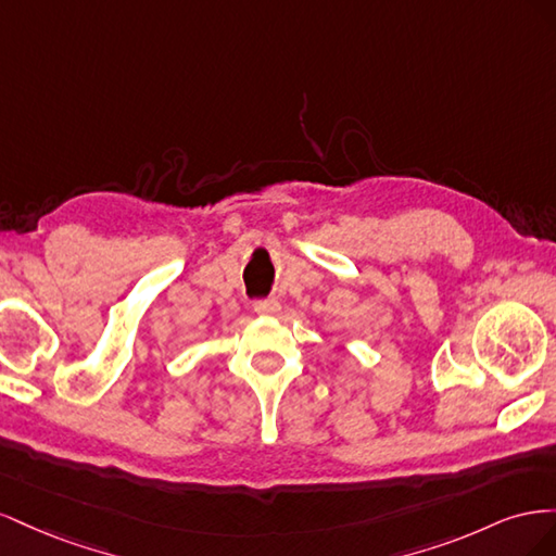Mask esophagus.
Masks as SVG:
<instances>
[{
  "label": "esophagus",
  "instance_id": "1",
  "mask_svg": "<svg viewBox=\"0 0 556 556\" xmlns=\"http://www.w3.org/2000/svg\"><path fill=\"white\" fill-rule=\"evenodd\" d=\"M252 308H255L257 315H276L280 311V304H278V299L268 296V299H257L255 304H252Z\"/></svg>",
  "mask_w": 556,
  "mask_h": 556
}]
</instances>
